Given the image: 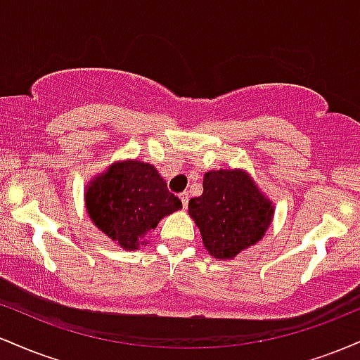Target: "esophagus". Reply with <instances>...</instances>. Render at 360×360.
Returning a JSON list of instances; mask_svg holds the SVG:
<instances>
[{
	"instance_id": "34e87169",
	"label": "esophagus",
	"mask_w": 360,
	"mask_h": 360,
	"mask_svg": "<svg viewBox=\"0 0 360 360\" xmlns=\"http://www.w3.org/2000/svg\"><path fill=\"white\" fill-rule=\"evenodd\" d=\"M179 198H181V201H183V206L186 208V206H188V203H189V196H188V193H181V194H179Z\"/></svg>"
}]
</instances>
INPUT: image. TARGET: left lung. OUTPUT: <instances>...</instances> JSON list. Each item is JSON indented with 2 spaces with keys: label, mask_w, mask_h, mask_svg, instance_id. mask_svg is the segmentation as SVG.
Instances as JSON below:
<instances>
[{
  "label": "left lung",
  "mask_w": 360,
  "mask_h": 360,
  "mask_svg": "<svg viewBox=\"0 0 360 360\" xmlns=\"http://www.w3.org/2000/svg\"><path fill=\"white\" fill-rule=\"evenodd\" d=\"M189 217L200 229L206 250L217 259H233L255 245L269 229L272 201L242 169L210 171L203 194L191 198Z\"/></svg>",
  "instance_id": "8db88e82"
}]
</instances>
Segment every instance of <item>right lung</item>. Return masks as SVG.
Here are the masks:
<instances>
[{
    "mask_svg": "<svg viewBox=\"0 0 360 360\" xmlns=\"http://www.w3.org/2000/svg\"><path fill=\"white\" fill-rule=\"evenodd\" d=\"M86 212L94 225L125 250H137L167 214L183 208L152 164L115 162L86 188Z\"/></svg>",
    "mask_w": 360,
    "mask_h": 360,
    "instance_id": "1",
    "label": "right lung"
}]
</instances>
